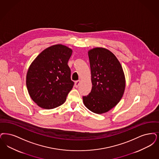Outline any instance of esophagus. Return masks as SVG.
Returning a JSON list of instances; mask_svg holds the SVG:
<instances>
[{
  "mask_svg": "<svg viewBox=\"0 0 159 159\" xmlns=\"http://www.w3.org/2000/svg\"><path fill=\"white\" fill-rule=\"evenodd\" d=\"M80 80H77V81H76L75 84V87H76V88H78V86H79V85L80 84Z\"/></svg>",
  "mask_w": 159,
  "mask_h": 159,
  "instance_id": "obj_1",
  "label": "esophagus"
}]
</instances>
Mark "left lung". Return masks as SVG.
Masks as SVG:
<instances>
[{"label": "left lung", "mask_w": 159, "mask_h": 159, "mask_svg": "<svg viewBox=\"0 0 159 159\" xmlns=\"http://www.w3.org/2000/svg\"><path fill=\"white\" fill-rule=\"evenodd\" d=\"M92 88L83 97L85 107L102 114L115 107L124 95L125 78L121 63L108 49L96 47L88 51Z\"/></svg>", "instance_id": "left-lung-1"}]
</instances>
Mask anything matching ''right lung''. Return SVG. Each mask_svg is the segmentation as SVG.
<instances>
[{"mask_svg":"<svg viewBox=\"0 0 159 159\" xmlns=\"http://www.w3.org/2000/svg\"><path fill=\"white\" fill-rule=\"evenodd\" d=\"M72 52L66 45H54L42 51L30 66L26 77V88L38 107L51 109L66 101L74 85L67 64Z\"/></svg>","mask_w":159,"mask_h":159,"instance_id":"right-lung-1","label":"right lung"}]
</instances>
